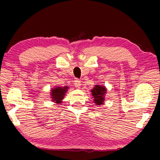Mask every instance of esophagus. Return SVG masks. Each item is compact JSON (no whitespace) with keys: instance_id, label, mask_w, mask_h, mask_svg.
Here are the masks:
<instances>
[{"instance_id":"esophagus-1","label":"esophagus","mask_w":160,"mask_h":160,"mask_svg":"<svg viewBox=\"0 0 160 160\" xmlns=\"http://www.w3.org/2000/svg\"><path fill=\"white\" fill-rule=\"evenodd\" d=\"M74 84L76 87H79L81 86V81L78 79V78H76L74 80Z\"/></svg>"}]
</instances>
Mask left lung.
I'll return each instance as SVG.
<instances>
[{
  "instance_id": "left-lung-1",
  "label": "left lung",
  "mask_w": 160,
  "mask_h": 160,
  "mask_svg": "<svg viewBox=\"0 0 160 160\" xmlns=\"http://www.w3.org/2000/svg\"><path fill=\"white\" fill-rule=\"evenodd\" d=\"M92 95L94 98V101L96 105L103 104L104 102V95L106 93V89L103 86L100 85H96L92 89Z\"/></svg>"
}]
</instances>
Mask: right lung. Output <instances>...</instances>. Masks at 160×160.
Returning <instances> with one entry per match:
<instances>
[{"mask_svg": "<svg viewBox=\"0 0 160 160\" xmlns=\"http://www.w3.org/2000/svg\"><path fill=\"white\" fill-rule=\"evenodd\" d=\"M67 87H56L52 90L51 96L52 100L55 101L56 102H60V100L63 99L65 96V93L67 92Z\"/></svg>", "mask_w": 160, "mask_h": 160, "instance_id": "add662e5", "label": "right lung"}]
</instances>
